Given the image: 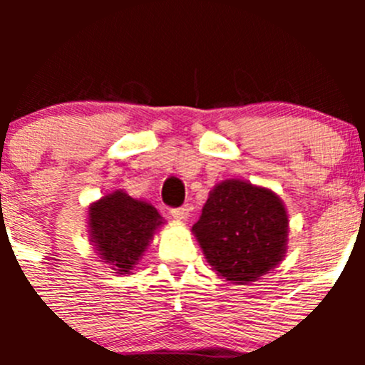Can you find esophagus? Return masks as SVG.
Masks as SVG:
<instances>
[{"label": "esophagus", "instance_id": "esophagus-1", "mask_svg": "<svg viewBox=\"0 0 365 365\" xmlns=\"http://www.w3.org/2000/svg\"><path fill=\"white\" fill-rule=\"evenodd\" d=\"M189 215V208L185 206H180V208H171V217L176 220H185Z\"/></svg>", "mask_w": 365, "mask_h": 365}]
</instances>
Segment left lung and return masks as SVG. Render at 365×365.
<instances>
[{"label":"left lung","instance_id":"obj_1","mask_svg":"<svg viewBox=\"0 0 365 365\" xmlns=\"http://www.w3.org/2000/svg\"><path fill=\"white\" fill-rule=\"evenodd\" d=\"M192 233L220 277L249 284L284 257L288 213L270 189L224 180L210 192Z\"/></svg>","mask_w":365,"mask_h":365}]
</instances>
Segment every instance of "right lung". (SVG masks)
<instances>
[{
  "mask_svg": "<svg viewBox=\"0 0 365 365\" xmlns=\"http://www.w3.org/2000/svg\"><path fill=\"white\" fill-rule=\"evenodd\" d=\"M90 238L98 257L114 274H130L155 231L164 224L160 213L146 201L114 190L88 210Z\"/></svg>",
  "mask_w": 365,
  "mask_h": 365,
  "instance_id": "right-lung-1",
  "label": "right lung"
}]
</instances>
